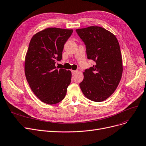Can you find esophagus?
Here are the masks:
<instances>
[{"mask_svg": "<svg viewBox=\"0 0 146 146\" xmlns=\"http://www.w3.org/2000/svg\"><path fill=\"white\" fill-rule=\"evenodd\" d=\"M77 72H78L77 70H72V74H73V75H74Z\"/></svg>", "mask_w": 146, "mask_h": 146, "instance_id": "esophagus-1", "label": "esophagus"}]
</instances>
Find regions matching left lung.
<instances>
[{"mask_svg":"<svg viewBox=\"0 0 146 146\" xmlns=\"http://www.w3.org/2000/svg\"><path fill=\"white\" fill-rule=\"evenodd\" d=\"M76 31L85 44L88 58L96 63L84 72L80 88L87 98L101 102L115 91L122 78L119 43L115 35L103 27L90 26Z\"/></svg>","mask_w":146,"mask_h":146,"instance_id":"8db88e82","label":"left lung"}]
</instances>
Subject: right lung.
<instances>
[{
    "mask_svg": "<svg viewBox=\"0 0 146 146\" xmlns=\"http://www.w3.org/2000/svg\"><path fill=\"white\" fill-rule=\"evenodd\" d=\"M72 33V29L47 28L36 33L30 42L25 74L35 96L46 104H55L64 99L71 82V72L58 69L55 62L62 59L64 45Z\"/></svg>",
    "mask_w": 146,
    "mask_h": 146,
    "instance_id": "add662e5",
    "label": "right lung"
}]
</instances>
